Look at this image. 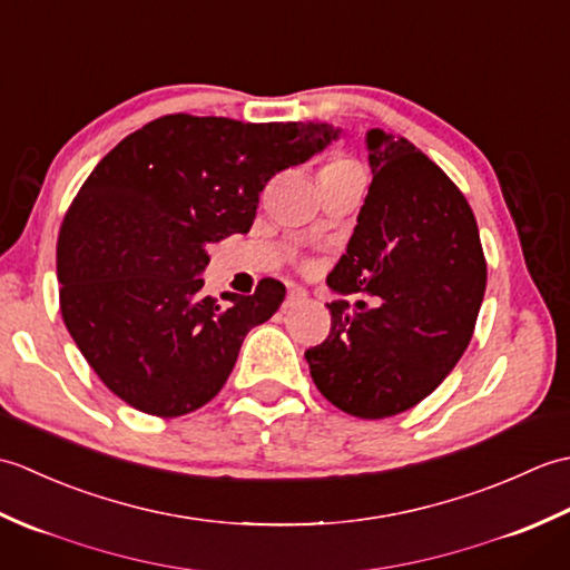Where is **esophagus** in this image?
Masks as SVG:
<instances>
[{"label":"esophagus","mask_w":570,"mask_h":570,"mask_svg":"<svg viewBox=\"0 0 570 570\" xmlns=\"http://www.w3.org/2000/svg\"><path fill=\"white\" fill-rule=\"evenodd\" d=\"M308 294H306V288H301V286H288V294H286V301H284V308H292V306H296V304H301V301H304Z\"/></svg>","instance_id":"1"}]
</instances>
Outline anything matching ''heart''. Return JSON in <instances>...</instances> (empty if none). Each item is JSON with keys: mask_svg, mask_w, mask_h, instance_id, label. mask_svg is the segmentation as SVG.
Here are the masks:
<instances>
[{"mask_svg": "<svg viewBox=\"0 0 570 570\" xmlns=\"http://www.w3.org/2000/svg\"><path fill=\"white\" fill-rule=\"evenodd\" d=\"M337 164H347V161H333V164H328V166H337Z\"/></svg>", "mask_w": 570, "mask_h": 570, "instance_id": "obj_1", "label": "heart"}]
</instances>
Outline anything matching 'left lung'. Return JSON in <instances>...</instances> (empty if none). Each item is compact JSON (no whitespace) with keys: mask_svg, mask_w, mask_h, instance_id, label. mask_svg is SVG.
<instances>
[{"mask_svg":"<svg viewBox=\"0 0 570 570\" xmlns=\"http://www.w3.org/2000/svg\"><path fill=\"white\" fill-rule=\"evenodd\" d=\"M372 184L328 286L377 296L331 308V335L306 350L321 394L345 414L384 419L416 406L463 357L488 266L463 193L414 144L370 129Z\"/></svg>","mask_w":570,"mask_h":570,"instance_id":"8db88e82","label":"left lung"}]
</instances>
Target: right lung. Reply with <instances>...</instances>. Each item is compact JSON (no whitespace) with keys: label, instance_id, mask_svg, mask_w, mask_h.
Returning <instances> with one entry per match:
<instances>
[{"label":"right lung","instance_id":"obj_1","mask_svg":"<svg viewBox=\"0 0 570 570\" xmlns=\"http://www.w3.org/2000/svg\"><path fill=\"white\" fill-rule=\"evenodd\" d=\"M341 129L166 115L95 166L60 225V313L110 392L151 416L208 404L245 335L269 321L284 284L203 294L208 245L249 233L266 180L308 161Z\"/></svg>","mask_w":570,"mask_h":570}]
</instances>
